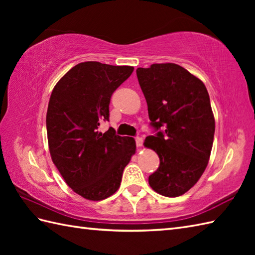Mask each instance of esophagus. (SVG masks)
Returning <instances> with one entry per match:
<instances>
[{
	"instance_id": "34e87169",
	"label": "esophagus",
	"mask_w": 255,
	"mask_h": 255,
	"mask_svg": "<svg viewBox=\"0 0 255 255\" xmlns=\"http://www.w3.org/2000/svg\"><path fill=\"white\" fill-rule=\"evenodd\" d=\"M134 140H136V145H137V147H141L142 143H143V139L137 137V138H134Z\"/></svg>"
}]
</instances>
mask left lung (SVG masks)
<instances>
[{
	"label": "left lung",
	"instance_id": "left-lung-1",
	"mask_svg": "<svg viewBox=\"0 0 255 255\" xmlns=\"http://www.w3.org/2000/svg\"><path fill=\"white\" fill-rule=\"evenodd\" d=\"M137 78L155 131L144 145L160 158L149 184L163 196H181L203 175L213 148L215 118L207 89L175 63L138 68Z\"/></svg>",
	"mask_w": 255,
	"mask_h": 255
}]
</instances>
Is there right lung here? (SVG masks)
I'll return each mask as SVG.
<instances>
[{
    "label": "right lung",
    "instance_id": "1",
    "mask_svg": "<svg viewBox=\"0 0 255 255\" xmlns=\"http://www.w3.org/2000/svg\"><path fill=\"white\" fill-rule=\"evenodd\" d=\"M133 67L86 61L73 67L53 89L46 124L52 162L73 192L89 200H102L121 186L123 172L136 152L131 137H121L110 121L114 92Z\"/></svg>",
    "mask_w": 255,
    "mask_h": 255
}]
</instances>
